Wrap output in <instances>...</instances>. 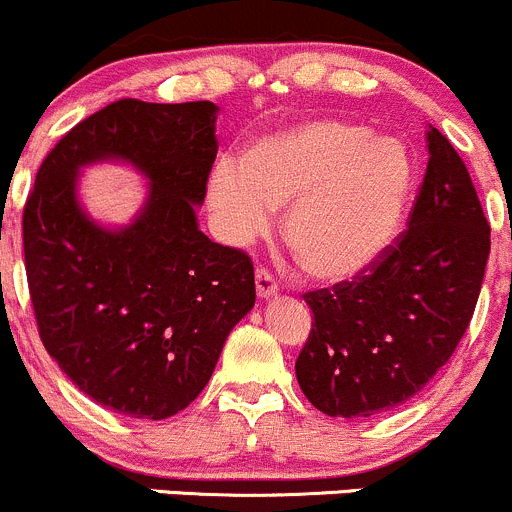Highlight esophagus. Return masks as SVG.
I'll list each match as a JSON object with an SVG mask.
<instances>
[{"mask_svg":"<svg viewBox=\"0 0 512 512\" xmlns=\"http://www.w3.org/2000/svg\"><path fill=\"white\" fill-rule=\"evenodd\" d=\"M256 293L258 298H271L278 293V283L268 268H256Z\"/></svg>","mask_w":512,"mask_h":512,"instance_id":"esophagus-1","label":"esophagus"}]
</instances>
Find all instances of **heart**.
I'll list each match as a JSON object with an SVG mask.
<instances>
[{"label":"heart","instance_id":"obj_1","mask_svg":"<svg viewBox=\"0 0 512 512\" xmlns=\"http://www.w3.org/2000/svg\"><path fill=\"white\" fill-rule=\"evenodd\" d=\"M413 189V159L398 139L363 124L318 119L261 141L246 164L224 159L209 201L231 244H249L286 211V244L323 281L356 276L396 236Z\"/></svg>","mask_w":512,"mask_h":512}]
</instances>
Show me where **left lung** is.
<instances>
[{
  "instance_id": "left-lung-1",
  "label": "left lung",
  "mask_w": 512,
  "mask_h": 512,
  "mask_svg": "<svg viewBox=\"0 0 512 512\" xmlns=\"http://www.w3.org/2000/svg\"><path fill=\"white\" fill-rule=\"evenodd\" d=\"M490 254V224L458 151L428 129L408 226L351 281L303 293L311 333L303 396L331 418H371L416 396L463 338Z\"/></svg>"
}]
</instances>
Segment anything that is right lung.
I'll return each mask as SVG.
<instances>
[{"mask_svg": "<svg viewBox=\"0 0 512 512\" xmlns=\"http://www.w3.org/2000/svg\"><path fill=\"white\" fill-rule=\"evenodd\" d=\"M216 104L119 99L59 139L22 216L37 331L86 396L129 418L184 411L209 383L231 328L254 308V261L196 226L216 159ZM124 158L152 194L121 232L78 209L76 171Z\"/></svg>", "mask_w": 512, "mask_h": 512, "instance_id": "1", "label": "right lung"}]
</instances>
